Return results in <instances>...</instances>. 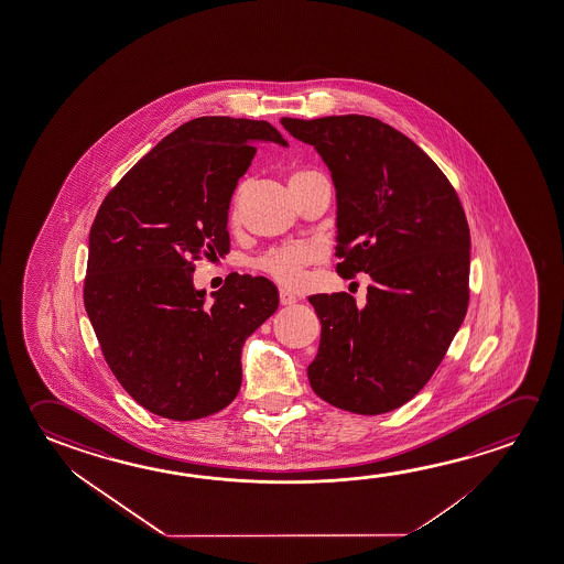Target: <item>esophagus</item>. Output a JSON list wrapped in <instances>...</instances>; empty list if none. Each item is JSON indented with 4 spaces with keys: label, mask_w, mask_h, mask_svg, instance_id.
<instances>
[{
    "label": "esophagus",
    "mask_w": 564,
    "mask_h": 564,
    "mask_svg": "<svg viewBox=\"0 0 564 564\" xmlns=\"http://www.w3.org/2000/svg\"><path fill=\"white\" fill-rule=\"evenodd\" d=\"M279 301H281V304H283V306H291V304L296 303V296L291 295V293H289V291H285V289H281V291H279Z\"/></svg>",
    "instance_id": "34e87169"
}]
</instances>
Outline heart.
<instances>
[{
    "label": "heart",
    "mask_w": 564,
    "mask_h": 564,
    "mask_svg": "<svg viewBox=\"0 0 564 564\" xmlns=\"http://www.w3.org/2000/svg\"><path fill=\"white\" fill-rule=\"evenodd\" d=\"M308 174V172H296V175ZM318 258V251L308 243H291L278 250H271L260 258L258 268L268 273L269 278L275 279L278 283L286 286H295L303 281L304 268L311 265Z\"/></svg>",
    "instance_id": "heart-1"
}]
</instances>
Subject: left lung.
<instances>
[{
  "label": "left lung",
  "instance_id": "8db88e82",
  "mask_svg": "<svg viewBox=\"0 0 564 564\" xmlns=\"http://www.w3.org/2000/svg\"><path fill=\"white\" fill-rule=\"evenodd\" d=\"M281 124L328 165L336 271L371 278L364 306L349 293L308 296L322 324L311 387L347 412L397 410L424 389L465 321V210L434 160L387 122L339 115Z\"/></svg>",
  "mask_w": 564,
  "mask_h": 564
}]
</instances>
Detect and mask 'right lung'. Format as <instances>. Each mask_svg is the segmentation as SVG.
<instances>
[{
	"label": "right lung",
	"instance_id": "obj_1",
	"mask_svg": "<svg viewBox=\"0 0 564 564\" xmlns=\"http://www.w3.org/2000/svg\"><path fill=\"white\" fill-rule=\"evenodd\" d=\"M268 121L199 117L170 132L109 191L89 230L84 304L105 361L140 406L210 416L242 384V346L278 311L265 278L228 275L205 303L193 271L230 250L228 208Z\"/></svg>",
	"mask_w": 564,
	"mask_h": 564
}]
</instances>
